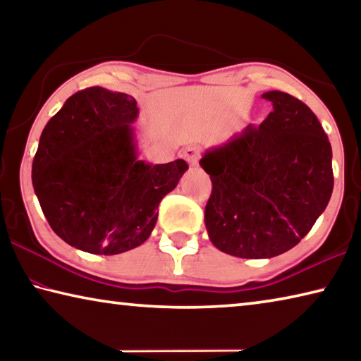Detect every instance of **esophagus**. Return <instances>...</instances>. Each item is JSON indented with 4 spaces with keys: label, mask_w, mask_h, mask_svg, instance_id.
<instances>
[{
    "label": "esophagus",
    "mask_w": 361,
    "mask_h": 361,
    "mask_svg": "<svg viewBox=\"0 0 361 361\" xmlns=\"http://www.w3.org/2000/svg\"><path fill=\"white\" fill-rule=\"evenodd\" d=\"M185 159L189 164H191V166H195V164H197V159H199L197 148H192V146H191V148H186Z\"/></svg>",
    "instance_id": "esophagus-1"
}]
</instances>
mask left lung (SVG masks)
<instances>
[{"label": "left lung", "mask_w": 361, "mask_h": 361, "mask_svg": "<svg viewBox=\"0 0 361 361\" xmlns=\"http://www.w3.org/2000/svg\"><path fill=\"white\" fill-rule=\"evenodd\" d=\"M272 111L216 148L200 167L210 175L205 228L213 245L247 259L274 258L298 245L333 192L331 145L305 103L271 90Z\"/></svg>", "instance_id": "obj_1"}]
</instances>
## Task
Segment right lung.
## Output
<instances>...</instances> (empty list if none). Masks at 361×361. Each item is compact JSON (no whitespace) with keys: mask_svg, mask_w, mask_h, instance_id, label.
Segmentation results:
<instances>
[{"mask_svg":"<svg viewBox=\"0 0 361 361\" xmlns=\"http://www.w3.org/2000/svg\"><path fill=\"white\" fill-rule=\"evenodd\" d=\"M133 97L79 90L47 122L32 167L35 194L52 231L94 255L129 252L148 239L157 207L188 164L140 161Z\"/></svg>","mask_w":361,"mask_h":361,"instance_id":"add662e5","label":"right lung"}]
</instances>
